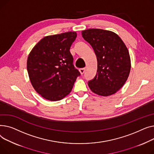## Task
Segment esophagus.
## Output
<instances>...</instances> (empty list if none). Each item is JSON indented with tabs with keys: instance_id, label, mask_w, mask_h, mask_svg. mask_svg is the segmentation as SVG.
<instances>
[{
	"instance_id": "1",
	"label": "esophagus",
	"mask_w": 154,
	"mask_h": 154,
	"mask_svg": "<svg viewBox=\"0 0 154 154\" xmlns=\"http://www.w3.org/2000/svg\"><path fill=\"white\" fill-rule=\"evenodd\" d=\"M85 70H86V68H80L79 69V71L81 75H83L85 72Z\"/></svg>"
}]
</instances>
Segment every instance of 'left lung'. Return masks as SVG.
Segmentation results:
<instances>
[{"label": "left lung", "mask_w": 154, "mask_h": 154, "mask_svg": "<svg viewBox=\"0 0 154 154\" xmlns=\"http://www.w3.org/2000/svg\"><path fill=\"white\" fill-rule=\"evenodd\" d=\"M82 37L93 47L97 61V73L88 81L91 91L100 96L116 93L127 81L131 71L129 51L114 32L98 29L82 31Z\"/></svg>", "instance_id": "8db88e82"}]
</instances>
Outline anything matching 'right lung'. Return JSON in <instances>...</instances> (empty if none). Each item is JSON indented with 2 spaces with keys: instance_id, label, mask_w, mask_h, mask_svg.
<instances>
[{
  "instance_id": "1",
  "label": "right lung",
  "mask_w": 154,
  "mask_h": 154,
  "mask_svg": "<svg viewBox=\"0 0 154 154\" xmlns=\"http://www.w3.org/2000/svg\"><path fill=\"white\" fill-rule=\"evenodd\" d=\"M76 36L75 32L47 36L29 54L26 68L30 82L47 100L57 101L67 96L80 75L69 51Z\"/></svg>"
}]
</instances>
